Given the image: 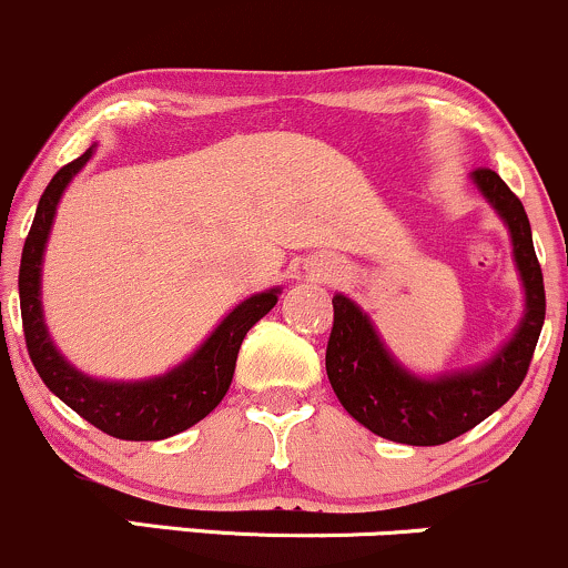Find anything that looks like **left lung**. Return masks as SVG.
Wrapping results in <instances>:
<instances>
[{
    "label": "left lung",
    "instance_id": "1",
    "mask_svg": "<svg viewBox=\"0 0 568 568\" xmlns=\"http://www.w3.org/2000/svg\"><path fill=\"white\" fill-rule=\"evenodd\" d=\"M473 180L507 222L528 308L518 333L488 365L437 381L416 378L388 356L369 318L348 297H333V333L324 356L329 384L356 422L394 443H450L499 410L524 384L545 324V282L524 203L494 169L480 165Z\"/></svg>",
    "mask_w": 568,
    "mask_h": 568
}]
</instances>
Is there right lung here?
<instances>
[{"mask_svg":"<svg viewBox=\"0 0 568 568\" xmlns=\"http://www.w3.org/2000/svg\"><path fill=\"white\" fill-rule=\"evenodd\" d=\"M91 152L93 150H85L78 161L55 171V176L44 187L27 244H23L18 292H21L23 337H27L31 365L37 367L44 386L55 397L106 435L118 439H163L180 435L222 403L231 388L241 343L254 324L276 305L278 290L254 295L233 308L199 352L163 378L142 381V384H104L67 365L42 324L40 265L63 187L85 165Z\"/></svg>","mask_w":568,"mask_h":568,"instance_id":"add662e5","label":"right lung"}]
</instances>
